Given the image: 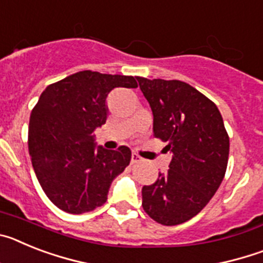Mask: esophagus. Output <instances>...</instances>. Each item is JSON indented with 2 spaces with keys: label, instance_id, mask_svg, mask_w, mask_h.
<instances>
[{
  "label": "esophagus",
  "instance_id": "1",
  "mask_svg": "<svg viewBox=\"0 0 263 263\" xmlns=\"http://www.w3.org/2000/svg\"><path fill=\"white\" fill-rule=\"evenodd\" d=\"M141 160H142V158L139 157L138 154H136V153H133V154H132V164L138 163V162H141Z\"/></svg>",
  "mask_w": 263,
  "mask_h": 263
}]
</instances>
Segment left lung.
<instances>
[{
	"instance_id": "obj_1",
	"label": "left lung",
	"mask_w": 263,
	"mask_h": 263,
	"mask_svg": "<svg viewBox=\"0 0 263 263\" xmlns=\"http://www.w3.org/2000/svg\"><path fill=\"white\" fill-rule=\"evenodd\" d=\"M152 106L154 137L173 153L167 173L142 188V206L154 221L179 225L210 203L225 176L229 136L216 104L180 80L137 78Z\"/></svg>"
}]
</instances>
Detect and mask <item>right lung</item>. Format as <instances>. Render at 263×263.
Listing matches in <instances>:
<instances>
[{
	"mask_svg": "<svg viewBox=\"0 0 263 263\" xmlns=\"http://www.w3.org/2000/svg\"><path fill=\"white\" fill-rule=\"evenodd\" d=\"M137 88L133 76L80 71L50 84L32 108L29 153L42 190L59 210L90 212L108 199L113 179L130 163L126 146L95 147L93 130L105 124L106 97Z\"/></svg>",
	"mask_w": 263,
	"mask_h": 263,
	"instance_id": "obj_1",
	"label": "right lung"
}]
</instances>
